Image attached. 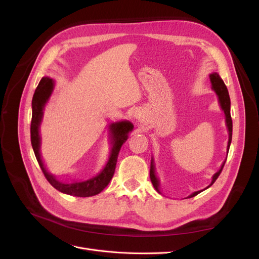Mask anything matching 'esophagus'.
<instances>
[{"mask_svg": "<svg viewBox=\"0 0 259 259\" xmlns=\"http://www.w3.org/2000/svg\"><path fill=\"white\" fill-rule=\"evenodd\" d=\"M135 119L138 120V121H143V120L145 119V115H144V113H143L142 110H137V111L135 112Z\"/></svg>", "mask_w": 259, "mask_h": 259, "instance_id": "obj_1", "label": "esophagus"}]
</instances>
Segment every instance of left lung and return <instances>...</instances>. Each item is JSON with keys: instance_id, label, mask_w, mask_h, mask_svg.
Masks as SVG:
<instances>
[{"instance_id": "obj_1", "label": "left lung", "mask_w": 259, "mask_h": 259, "mask_svg": "<svg viewBox=\"0 0 259 259\" xmlns=\"http://www.w3.org/2000/svg\"><path fill=\"white\" fill-rule=\"evenodd\" d=\"M209 79H210V82H211V89H213L215 91V93L217 94L219 104H221V107H222V109H223L224 112H225V115H226V125H227V128H228V132H229V140H228V146H227V152H228L229 151V148H230V144H231V139H232V120H231V114H230V97H229V93H228V90H227V88H226L224 81L222 80V77L219 76V74L217 72L211 73L209 75ZM225 163H226V161L223 163L221 169H219L217 173L213 176V179H211V183H210V185L208 187H210L211 185H213L215 183V180L218 178V176L221 175L222 170L224 168ZM150 179H151V183H152V185L154 187V189L158 191V192H160V189H159V184L160 183H159V179L156 178V176H155V169H154L153 159L151 160V166H150ZM208 187H206L205 189H207ZM205 189H203V190H205ZM203 190L195 191L192 194H190L188 198L195 197V195L199 194Z\"/></svg>"}]
</instances>
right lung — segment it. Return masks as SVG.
Returning <instances> with one entry per match:
<instances>
[{"label":"right lung","instance_id":"right-lung-1","mask_svg":"<svg viewBox=\"0 0 259 259\" xmlns=\"http://www.w3.org/2000/svg\"><path fill=\"white\" fill-rule=\"evenodd\" d=\"M54 89V81L49 76L42 77V80L38 83L37 88L34 92V95L32 98V119H31V145H32L33 151L35 154V158L38 162L45 178L49 180V183L57 189L58 191L66 193L69 195H73V197H93L103 191L105 188L110 183V180L114 174L115 165L117 161V155H119L120 149L122 145L126 142L128 137V133L134 128L133 125L128 121H122L117 123H111L110 133L112 137V150L110 158H109L105 168L100 171V173L93 177L89 180H84V182H74V183H64L60 182L54 175L49 173L46 168L44 167V164L41 159L40 153V145H41V137L38 128H40V124L42 122L43 117V110L44 107L50 99L52 92Z\"/></svg>","mask_w":259,"mask_h":259}]
</instances>
